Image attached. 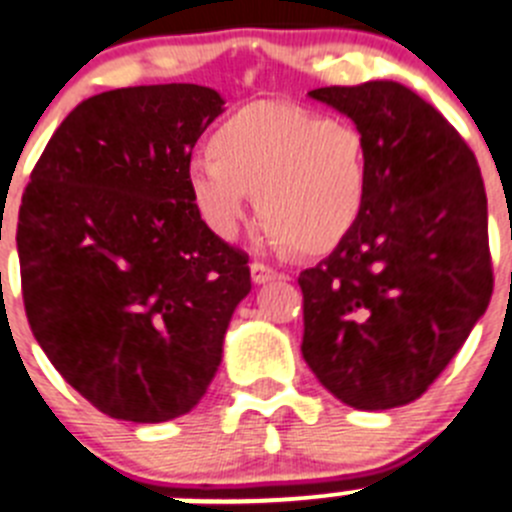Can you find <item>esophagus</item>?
<instances>
[{"label": "esophagus", "instance_id": "esophagus-1", "mask_svg": "<svg viewBox=\"0 0 512 512\" xmlns=\"http://www.w3.org/2000/svg\"><path fill=\"white\" fill-rule=\"evenodd\" d=\"M251 279H253V284H269V281L286 279V276L279 274V271H274L271 266H264V264H259V261H253V264H251Z\"/></svg>", "mask_w": 512, "mask_h": 512}]
</instances>
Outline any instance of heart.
Instances as JSON below:
<instances>
[{"instance_id":"heart-1","label":"heart","mask_w":512,"mask_h":512,"mask_svg":"<svg viewBox=\"0 0 512 512\" xmlns=\"http://www.w3.org/2000/svg\"><path fill=\"white\" fill-rule=\"evenodd\" d=\"M188 170V196L208 231L236 241L259 196L264 238L276 251L326 253L359 223L369 193L364 138L284 102H248L208 138Z\"/></svg>"}]
</instances>
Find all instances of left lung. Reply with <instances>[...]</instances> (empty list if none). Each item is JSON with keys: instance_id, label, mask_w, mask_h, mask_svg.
<instances>
[{"instance_id": "1", "label": "left lung", "mask_w": 512, "mask_h": 512, "mask_svg": "<svg viewBox=\"0 0 512 512\" xmlns=\"http://www.w3.org/2000/svg\"><path fill=\"white\" fill-rule=\"evenodd\" d=\"M309 97L357 125L369 193L354 231L301 271V354L354 410L410 405L493 296L480 165L435 107L399 82L319 87Z\"/></svg>"}]
</instances>
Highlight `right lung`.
<instances>
[{"label": "right lung", "instance_id": "obj_1", "mask_svg": "<svg viewBox=\"0 0 512 512\" xmlns=\"http://www.w3.org/2000/svg\"><path fill=\"white\" fill-rule=\"evenodd\" d=\"M223 113L188 82L100 92L62 120L17 223L22 296L57 372L107 417L168 422L201 402L248 256L188 196L191 153Z\"/></svg>", "mask_w": 512, "mask_h": 512}]
</instances>
